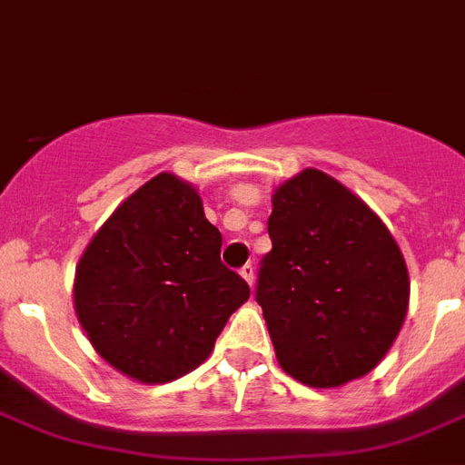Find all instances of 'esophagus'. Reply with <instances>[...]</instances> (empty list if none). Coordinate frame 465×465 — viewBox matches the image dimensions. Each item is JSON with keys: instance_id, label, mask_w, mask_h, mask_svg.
Masks as SVG:
<instances>
[{"instance_id": "1", "label": "esophagus", "mask_w": 465, "mask_h": 465, "mask_svg": "<svg viewBox=\"0 0 465 465\" xmlns=\"http://www.w3.org/2000/svg\"><path fill=\"white\" fill-rule=\"evenodd\" d=\"M241 276L248 281V285H252V282H255V266L250 264V262H248V264L241 266Z\"/></svg>"}]
</instances>
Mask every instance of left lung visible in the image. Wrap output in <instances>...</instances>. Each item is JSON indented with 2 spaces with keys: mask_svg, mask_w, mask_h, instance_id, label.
Instances as JSON below:
<instances>
[{
  "mask_svg": "<svg viewBox=\"0 0 465 465\" xmlns=\"http://www.w3.org/2000/svg\"><path fill=\"white\" fill-rule=\"evenodd\" d=\"M269 238L255 300L282 370L313 389L374 370L410 302L405 260L386 224L309 168L273 193Z\"/></svg>",
  "mask_w": 465,
  "mask_h": 465,
  "instance_id": "8db88e82",
  "label": "left lung"
}]
</instances>
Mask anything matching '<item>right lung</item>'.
<instances>
[{
  "label": "right lung",
  "mask_w": 465,
  "mask_h": 465,
  "mask_svg": "<svg viewBox=\"0 0 465 465\" xmlns=\"http://www.w3.org/2000/svg\"><path fill=\"white\" fill-rule=\"evenodd\" d=\"M220 248L196 189L171 173L128 196L76 266L74 309L95 351L144 383L199 367L250 297Z\"/></svg>",
  "instance_id": "add662e5"
}]
</instances>
